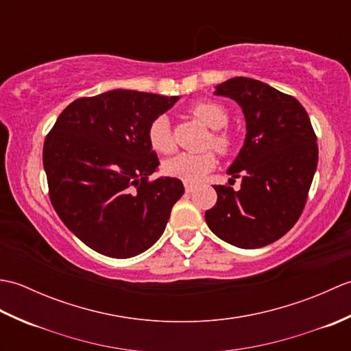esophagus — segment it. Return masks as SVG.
<instances>
[{"instance_id": "obj_1", "label": "esophagus", "mask_w": 351, "mask_h": 351, "mask_svg": "<svg viewBox=\"0 0 351 351\" xmlns=\"http://www.w3.org/2000/svg\"><path fill=\"white\" fill-rule=\"evenodd\" d=\"M193 190H195V185H191V184H185V191H187V193H191Z\"/></svg>"}]
</instances>
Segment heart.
<instances>
[{
    "label": "heart",
    "instance_id": "b5f03b06",
    "mask_svg": "<svg viewBox=\"0 0 351 351\" xmlns=\"http://www.w3.org/2000/svg\"><path fill=\"white\" fill-rule=\"evenodd\" d=\"M190 113L205 123L208 128L214 130L208 140L215 151L221 155H226L234 149L235 140L228 130H221L229 121L226 108L213 101H199L190 107ZM147 141L155 152L169 154L173 151V136H171L170 122L166 116H156L149 123ZM215 166V156L213 152L204 154H176L162 164L164 173L181 180L187 184H195L211 171Z\"/></svg>",
    "mask_w": 351,
    "mask_h": 351
}]
</instances>
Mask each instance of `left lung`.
Wrapping results in <instances>:
<instances>
[{"label":"left lung","mask_w":351,"mask_h":351,"mask_svg":"<svg viewBox=\"0 0 351 351\" xmlns=\"http://www.w3.org/2000/svg\"><path fill=\"white\" fill-rule=\"evenodd\" d=\"M215 95L240 104L247 134L228 170L241 178V189L214 185L217 202L205 213L206 225L237 247H264L285 235L303 213L318 162L317 136L294 96L258 80L230 78Z\"/></svg>","instance_id":"8db88e82"}]
</instances>
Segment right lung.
<instances>
[{
  "label": "right lung",
  "instance_id": "obj_1",
  "mask_svg": "<svg viewBox=\"0 0 351 351\" xmlns=\"http://www.w3.org/2000/svg\"><path fill=\"white\" fill-rule=\"evenodd\" d=\"M180 99L136 90L78 98L43 143L51 204L71 232L110 258H131L158 240L184 195L176 178L151 181L158 156L147 141L156 116Z\"/></svg>",
  "mask_w": 351,
  "mask_h": 351
}]
</instances>
